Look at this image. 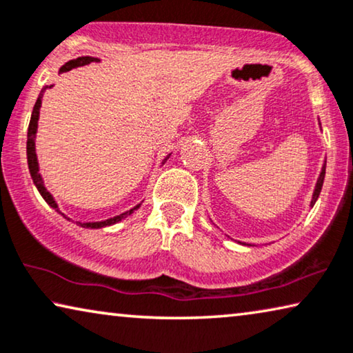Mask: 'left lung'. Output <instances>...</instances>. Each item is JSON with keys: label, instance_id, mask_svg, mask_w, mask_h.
<instances>
[{"label": "left lung", "instance_id": "8db88e82", "mask_svg": "<svg viewBox=\"0 0 353 353\" xmlns=\"http://www.w3.org/2000/svg\"><path fill=\"white\" fill-rule=\"evenodd\" d=\"M325 172H326V159L323 161V165H321V172L319 178H316V183H315V189H314V194H312V201H310V207L315 205L316 199L320 196V191H321V186H323V180H325ZM242 243V242H239ZM242 245H247V243H242Z\"/></svg>", "mask_w": 353, "mask_h": 353}]
</instances>
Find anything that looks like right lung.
<instances>
[{
	"label": "right lung",
	"instance_id": "1",
	"mask_svg": "<svg viewBox=\"0 0 353 353\" xmlns=\"http://www.w3.org/2000/svg\"><path fill=\"white\" fill-rule=\"evenodd\" d=\"M92 62H100L99 59L95 57H78L74 60H70V62H66L65 65L60 66L59 70V74L62 73H66V71L73 70V68H78V66H84V65H89ZM52 85H46V88H43V90H41V94L38 97L37 103H34L33 106V111H32V119H30V125H28V134H27V162H28V170H30V175H32V180L34 183V186H37V189L39 191L41 196H43V199L46 202H48V205L50 208H54L55 212L62 214L63 218L70 219L68 216H66L65 213L60 212L59 208V203L55 202V199L52 194H50L48 189H46L44 186V180L43 176H41L39 173V164H38V156H37V132H38V119H39V110H41V100H43V94L46 92V89H50ZM170 157V154H168L164 161H162V164ZM141 203H139V205H135L134 208H130V210H127L124 213L121 214H116V216L113 218H108V219H103V221H89V223H83V221H76V224L81 228H85V229H100V228H106V226H111V224H116L122 221V219L129 216V214L134 213L135 210H139Z\"/></svg>",
	"mask_w": 353,
	"mask_h": 353
}]
</instances>
